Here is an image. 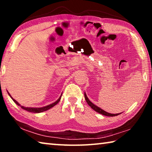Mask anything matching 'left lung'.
<instances>
[{"label":"left lung","mask_w":152,"mask_h":152,"mask_svg":"<svg viewBox=\"0 0 152 152\" xmlns=\"http://www.w3.org/2000/svg\"><path fill=\"white\" fill-rule=\"evenodd\" d=\"M84 97H85V100L87 103L89 105L90 107H91L92 109L94 110L95 111H96L97 113H100V114H102L103 115H105V116H109V117H114V116H117V115H119V113H117V114H111V113H109L106 111H104V110H102L101 108L98 107L96 105H94L93 103H92V102L89 101V99H88V97H87L86 94L84 93ZM121 114V113H120Z\"/></svg>","instance_id":"8db88e82"}]
</instances>
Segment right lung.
<instances>
[{
  "instance_id": "add662e5",
  "label": "right lung",
  "mask_w": 152,
  "mask_h": 152,
  "mask_svg": "<svg viewBox=\"0 0 152 152\" xmlns=\"http://www.w3.org/2000/svg\"><path fill=\"white\" fill-rule=\"evenodd\" d=\"M9 94L10 95L9 93ZM10 96L11 97V95H10ZM61 96H60V98H59L58 100H57V101H56L55 102H53V103L51 104H50V105H48V106H46V107H41V108H29V107H23V106H21V105H20L17 101H16L15 99H12V97H11V99H12V101H13L15 102V103H16V104L18 105V106H20V107L22 108L23 109H24V110H27V111H29V112H32V113H42V112L45 111V110H48V109H51V108H52L53 107H54L55 105L57 104L58 103V102H59V101H60Z\"/></svg>"
}]
</instances>
